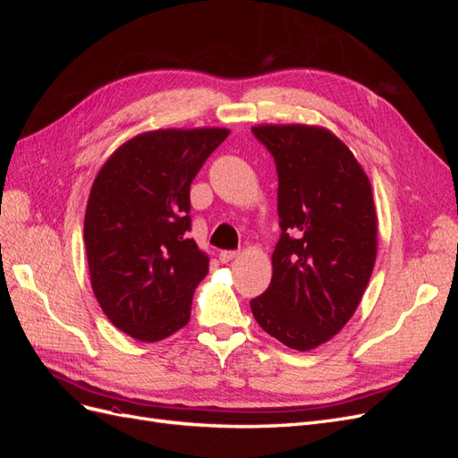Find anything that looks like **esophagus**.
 Wrapping results in <instances>:
<instances>
[{"label": "esophagus", "instance_id": "esophagus-1", "mask_svg": "<svg viewBox=\"0 0 458 458\" xmlns=\"http://www.w3.org/2000/svg\"><path fill=\"white\" fill-rule=\"evenodd\" d=\"M239 258V252L237 250H224L219 254V259L224 261V263H227V261H233V259H237Z\"/></svg>", "mask_w": 458, "mask_h": 458}]
</instances>
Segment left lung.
I'll return each instance as SVG.
<instances>
[{"mask_svg": "<svg viewBox=\"0 0 458 458\" xmlns=\"http://www.w3.org/2000/svg\"><path fill=\"white\" fill-rule=\"evenodd\" d=\"M276 165L281 237L266 293L250 301L258 325L308 352L355 313L377 259V212L352 150L315 126H256Z\"/></svg>", "mask_w": 458, "mask_h": 458, "instance_id": "left-lung-1", "label": "left lung"}]
</instances>
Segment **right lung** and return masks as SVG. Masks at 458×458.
<instances>
[{
	"label": "right lung",
	"mask_w": 458,
	"mask_h": 458,
	"mask_svg": "<svg viewBox=\"0 0 458 458\" xmlns=\"http://www.w3.org/2000/svg\"><path fill=\"white\" fill-rule=\"evenodd\" d=\"M229 130H158L123 143L97 174L84 221L91 286L116 328L158 342L189 323L208 258L189 239L192 179Z\"/></svg>",
	"instance_id": "obj_1"
}]
</instances>
